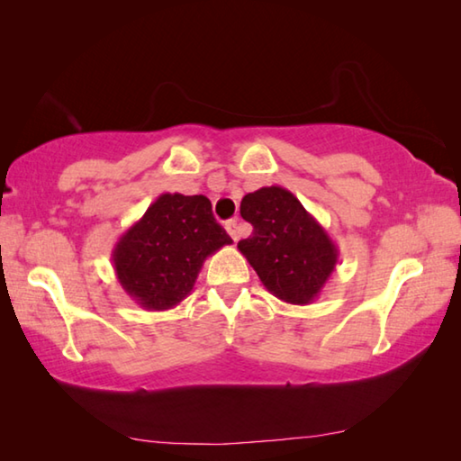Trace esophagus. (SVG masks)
Instances as JSON below:
<instances>
[{
	"mask_svg": "<svg viewBox=\"0 0 461 461\" xmlns=\"http://www.w3.org/2000/svg\"><path fill=\"white\" fill-rule=\"evenodd\" d=\"M225 230H228V233L230 236L233 238V240H240V233H241V228H240V223H238V220H230L228 223H225Z\"/></svg>",
	"mask_w": 461,
	"mask_h": 461,
	"instance_id": "obj_1",
	"label": "esophagus"
}]
</instances>
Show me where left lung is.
<instances>
[{
    "mask_svg": "<svg viewBox=\"0 0 461 461\" xmlns=\"http://www.w3.org/2000/svg\"><path fill=\"white\" fill-rule=\"evenodd\" d=\"M240 213L254 225L238 249L276 299L309 305L319 294L339 258L330 233L294 194L272 185L248 193Z\"/></svg>",
    "mask_w": 461,
    "mask_h": 461,
    "instance_id": "1",
    "label": "left lung"
}]
</instances>
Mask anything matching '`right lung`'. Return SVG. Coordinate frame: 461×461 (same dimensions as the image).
<instances>
[{
    "label": "right lung",
    "mask_w": 461,
    "mask_h": 461,
    "mask_svg": "<svg viewBox=\"0 0 461 461\" xmlns=\"http://www.w3.org/2000/svg\"><path fill=\"white\" fill-rule=\"evenodd\" d=\"M230 244L205 194L162 193L122 233L112 262L131 301L146 311H167L193 291L207 256Z\"/></svg>",
    "instance_id": "add662e5"
}]
</instances>
